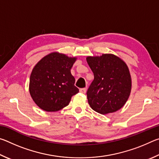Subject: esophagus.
<instances>
[{
    "instance_id": "esophagus-1",
    "label": "esophagus",
    "mask_w": 159,
    "mask_h": 159,
    "mask_svg": "<svg viewBox=\"0 0 159 159\" xmlns=\"http://www.w3.org/2000/svg\"><path fill=\"white\" fill-rule=\"evenodd\" d=\"M79 91H80V93L84 94V93H85V92H86V88H80V89L79 90Z\"/></svg>"
}]
</instances>
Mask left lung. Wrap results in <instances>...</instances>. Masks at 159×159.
I'll list each match as a JSON object with an SVG mask.
<instances>
[{
  "instance_id": "1",
  "label": "left lung",
  "mask_w": 159,
  "mask_h": 159,
  "mask_svg": "<svg viewBox=\"0 0 159 159\" xmlns=\"http://www.w3.org/2000/svg\"><path fill=\"white\" fill-rule=\"evenodd\" d=\"M86 60L94 74V80L87 90L90 107L101 114L118 111L125 104L131 91L127 65L111 54L88 57Z\"/></svg>"
}]
</instances>
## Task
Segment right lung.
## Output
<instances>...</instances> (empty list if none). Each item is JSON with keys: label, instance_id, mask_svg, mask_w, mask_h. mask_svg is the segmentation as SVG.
<instances>
[{"label": "right lung", "instance_id": "1", "mask_svg": "<svg viewBox=\"0 0 159 159\" xmlns=\"http://www.w3.org/2000/svg\"><path fill=\"white\" fill-rule=\"evenodd\" d=\"M76 58L50 53L32 70L29 92L38 106L46 111H57L66 107L71 97L79 92L74 85L71 69Z\"/></svg>", "mask_w": 159, "mask_h": 159}]
</instances>
